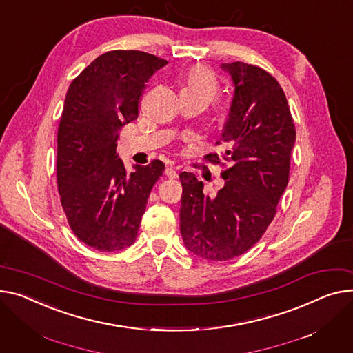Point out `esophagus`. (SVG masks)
<instances>
[{
	"mask_svg": "<svg viewBox=\"0 0 353 353\" xmlns=\"http://www.w3.org/2000/svg\"><path fill=\"white\" fill-rule=\"evenodd\" d=\"M164 174H166L169 179H176L177 177V172L173 168H166V170H164Z\"/></svg>",
	"mask_w": 353,
	"mask_h": 353,
	"instance_id": "esophagus-1",
	"label": "esophagus"
}]
</instances>
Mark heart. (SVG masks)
Returning a JSON list of instances; mask_svg holds the SVG:
<instances>
[{
    "label": "heart",
    "mask_w": 353,
    "mask_h": 353,
    "mask_svg": "<svg viewBox=\"0 0 353 353\" xmlns=\"http://www.w3.org/2000/svg\"><path fill=\"white\" fill-rule=\"evenodd\" d=\"M219 81L205 66H194L181 83V95L194 97L208 105L219 95Z\"/></svg>",
    "instance_id": "heart-1"
}]
</instances>
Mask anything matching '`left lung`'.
I'll return each mask as SVG.
<instances>
[{"instance_id": "obj_1", "label": "left lung", "mask_w": 353, "mask_h": 353, "mask_svg": "<svg viewBox=\"0 0 353 353\" xmlns=\"http://www.w3.org/2000/svg\"><path fill=\"white\" fill-rule=\"evenodd\" d=\"M234 83L221 140L224 185L216 197L183 172L180 231L185 248L210 261H227L263 237L287 189L295 126L285 93L267 70L244 62L223 63ZM220 145V142H217ZM220 163L217 153L205 156Z\"/></svg>"}]
</instances>
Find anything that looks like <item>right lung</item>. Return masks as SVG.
<instances>
[{"label": "right lung", "instance_id": "right-lung-1", "mask_svg": "<svg viewBox=\"0 0 353 353\" xmlns=\"http://www.w3.org/2000/svg\"><path fill=\"white\" fill-rule=\"evenodd\" d=\"M168 63L142 51H109L70 83L58 128L57 180L69 227L98 251L130 247L164 164L126 174L116 154L121 129L137 119L148 79Z\"/></svg>", "mask_w": 353, "mask_h": 353}]
</instances>
